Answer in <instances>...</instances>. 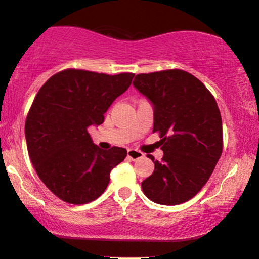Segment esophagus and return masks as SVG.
<instances>
[{
  "mask_svg": "<svg viewBox=\"0 0 259 259\" xmlns=\"http://www.w3.org/2000/svg\"><path fill=\"white\" fill-rule=\"evenodd\" d=\"M127 157L132 159V160H138V159L144 157V153H141L140 151H137V150H128L127 151Z\"/></svg>",
  "mask_w": 259,
  "mask_h": 259,
  "instance_id": "obj_1",
  "label": "esophagus"
}]
</instances>
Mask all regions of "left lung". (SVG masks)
Wrapping results in <instances>:
<instances>
[{
	"label": "left lung",
	"instance_id": "1",
	"mask_svg": "<svg viewBox=\"0 0 259 259\" xmlns=\"http://www.w3.org/2000/svg\"><path fill=\"white\" fill-rule=\"evenodd\" d=\"M133 86L153 106V132L160 133L161 161L141 183L145 196L178 205L199 192L223 151L222 116L213 95L192 74L169 69L138 74Z\"/></svg>",
	"mask_w": 259,
	"mask_h": 259
}]
</instances>
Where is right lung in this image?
I'll return each instance as SVG.
<instances>
[{"instance_id": "obj_1", "label": "right lung", "mask_w": 259, "mask_h": 259, "mask_svg": "<svg viewBox=\"0 0 259 259\" xmlns=\"http://www.w3.org/2000/svg\"><path fill=\"white\" fill-rule=\"evenodd\" d=\"M133 76L67 69L48 79L35 97L24 126L28 153L42 183L61 200H95L108 186L112 169L126 158L122 147L101 150L87 130L104 122Z\"/></svg>"}]
</instances>
